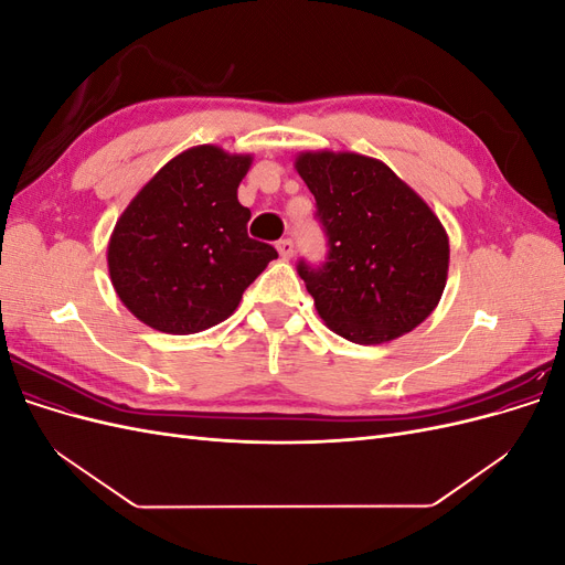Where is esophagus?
<instances>
[{"label":"esophagus","instance_id":"esophagus-1","mask_svg":"<svg viewBox=\"0 0 565 565\" xmlns=\"http://www.w3.org/2000/svg\"><path fill=\"white\" fill-rule=\"evenodd\" d=\"M276 247H278V252H280L282 259H292V254H295V243L289 241V237H285V241H280Z\"/></svg>","mask_w":565,"mask_h":565}]
</instances>
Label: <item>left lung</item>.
Instances as JSON below:
<instances>
[{"label":"left lung","instance_id":"obj_1","mask_svg":"<svg viewBox=\"0 0 565 565\" xmlns=\"http://www.w3.org/2000/svg\"><path fill=\"white\" fill-rule=\"evenodd\" d=\"M295 169L330 245L322 268L299 262L322 322L365 347L413 332L448 282L450 243L436 212L377 158L303 150Z\"/></svg>","mask_w":565,"mask_h":565}]
</instances>
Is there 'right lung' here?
<instances>
[{
	"label": "right lung",
	"instance_id": "obj_1",
	"mask_svg": "<svg viewBox=\"0 0 565 565\" xmlns=\"http://www.w3.org/2000/svg\"><path fill=\"white\" fill-rule=\"evenodd\" d=\"M247 152L193 146L169 160L119 214L108 241L115 292L148 328L195 334L224 322L278 256L252 241L237 185Z\"/></svg>",
	"mask_w": 565,
	"mask_h": 565
}]
</instances>
